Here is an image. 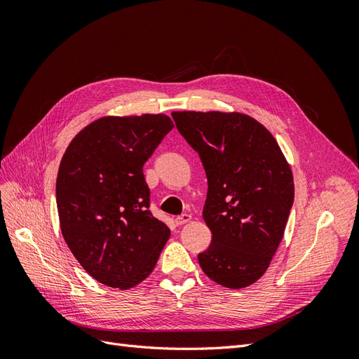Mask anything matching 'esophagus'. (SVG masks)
I'll list each match as a JSON object with an SVG mask.
<instances>
[{"instance_id": "1", "label": "esophagus", "mask_w": 359, "mask_h": 359, "mask_svg": "<svg viewBox=\"0 0 359 359\" xmlns=\"http://www.w3.org/2000/svg\"><path fill=\"white\" fill-rule=\"evenodd\" d=\"M190 220H191V215H190V214H182V215H178V217H177L175 223H177V226H182V224L189 223Z\"/></svg>"}]
</instances>
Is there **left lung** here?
I'll use <instances>...</instances> for the list:
<instances>
[{"instance_id": "left-lung-1", "label": "left lung", "mask_w": 359, "mask_h": 359, "mask_svg": "<svg viewBox=\"0 0 359 359\" xmlns=\"http://www.w3.org/2000/svg\"><path fill=\"white\" fill-rule=\"evenodd\" d=\"M178 132L203 165V220L212 241L199 265L229 289L265 274L283 240L295 196L293 175L274 136L240 112H172Z\"/></svg>"}]
</instances>
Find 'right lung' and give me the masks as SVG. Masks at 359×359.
<instances>
[{
    "mask_svg": "<svg viewBox=\"0 0 359 359\" xmlns=\"http://www.w3.org/2000/svg\"><path fill=\"white\" fill-rule=\"evenodd\" d=\"M172 128L163 114L103 116L82 128L61 158V233L102 285L121 290L139 285L169 240V227L148 210L144 165Z\"/></svg>",
    "mask_w": 359,
    "mask_h": 359,
    "instance_id": "right-lung-1",
    "label": "right lung"
}]
</instances>
